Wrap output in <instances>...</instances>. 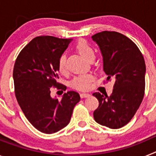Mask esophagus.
<instances>
[{"label": "esophagus", "instance_id": "1", "mask_svg": "<svg viewBox=\"0 0 156 156\" xmlns=\"http://www.w3.org/2000/svg\"><path fill=\"white\" fill-rule=\"evenodd\" d=\"M90 94H87V93H82L80 94V98H88L90 97Z\"/></svg>", "mask_w": 156, "mask_h": 156}]
</instances>
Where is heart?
<instances>
[{
  "label": "heart",
  "mask_w": 156,
  "mask_h": 156,
  "mask_svg": "<svg viewBox=\"0 0 156 156\" xmlns=\"http://www.w3.org/2000/svg\"><path fill=\"white\" fill-rule=\"evenodd\" d=\"M77 51L80 52L81 55L83 56L86 59L90 61L94 60L95 58V52L91 46L86 41L81 40L76 44ZM66 55L65 53L62 54L59 57L58 62V67L59 71L64 73L67 70V63H66ZM94 77L90 74H84L75 77L72 81V86L76 90H86L90 87V83L93 81Z\"/></svg>",
  "instance_id": "b5f03b06"
}]
</instances>
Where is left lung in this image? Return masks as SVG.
<instances>
[{
  "mask_svg": "<svg viewBox=\"0 0 156 156\" xmlns=\"http://www.w3.org/2000/svg\"><path fill=\"white\" fill-rule=\"evenodd\" d=\"M91 38L100 48L107 80L115 79L110 96L93 94L99 101L94 118L102 126L119 129L131 120L144 98V59L137 45L119 33L103 31Z\"/></svg>",
  "mask_w": 156,
  "mask_h": 156,
  "instance_id": "8db88e82",
  "label": "left lung"
}]
</instances>
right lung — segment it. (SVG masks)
Listing matches in <instances>:
<instances>
[{"instance_id":"obj_1","label":"right lung","mask_w":156,"mask_h":156,"mask_svg":"<svg viewBox=\"0 0 156 156\" xmlns=\"http://www.w3.org/2000/svg\"><path fill=\"white\" fill-rule=\"evenodd\" d=\"M72 39L41 36L32 40L16 59L13 69L15 93L27 119L36 129L54 133L69 124L76 105L80 100L76 91H68L61 100L51 96V88L59 86L58 62Z\"/></svg>"}]
</instances>
